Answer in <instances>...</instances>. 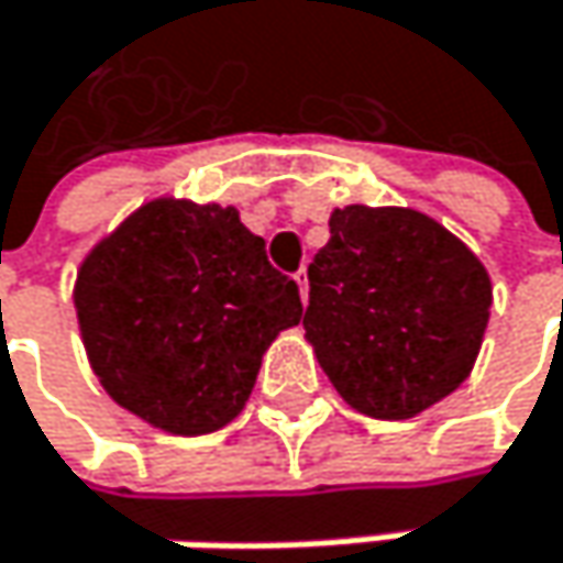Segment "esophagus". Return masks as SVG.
<instances>
[{"instance_id":"34e87169","label":"esophagus","mask_w":563,"mask_h":563,"mask_svg":"<svg viewBox=\"0 0 563 563\" xmlns=\"http://www.w3.org/2000/svg\"><path fill=\"white\" fill-rule=\"evenodd\" d=\"M295 282H298V288H301V301L308 305V291H311V285H308V265H301V268L295 272Z\"/></svg>"}]
</instances>
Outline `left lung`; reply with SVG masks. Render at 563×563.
Returning <instances> with one entry per match:
<instances>
[{
    "mask_svg": "<svg viewBox=\"0 0 563 563\" xmlns=\"http://www.w3.org/2000/svg\"><path fill=\"white\" fill-rule=\"evenodd\" d=\"M305 330L346 405L411 418L470 376L489 323L483 262L405 207H343L308 265Z\"/></svg>",
    "mask_w": 563,
    "mask_h": 563,
    "instance_id": "1",
    "label": "left lung"
}]
</instances>
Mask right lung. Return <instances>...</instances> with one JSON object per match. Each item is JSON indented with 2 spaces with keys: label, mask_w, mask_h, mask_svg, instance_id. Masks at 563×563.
Segmentation results:
<instances>
[{
  "label": "right lung",
  "mask_w": 563,
  "mask_h": 563,
  "mask_svg": "<svg viewBox=\"0 0 563 563\" xmlns=\"http://www.w3.org/2000/svg\"><path fill=\"white\" fill-rule=\"evenodd\" d=\"M74 305L112 401L187 438L243 411L262 353L305 311L233 207L172 197L139 207L84 258Z\"/></svg>",
  "instance_id": "1"
}]
</instances>
